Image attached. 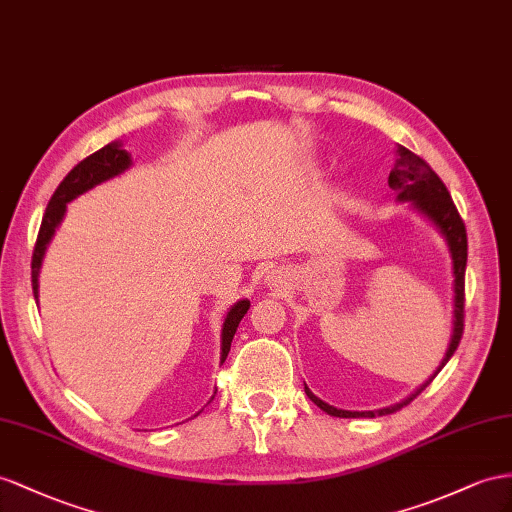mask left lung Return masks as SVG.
I'll list each match as a JSON object with an SVG mask.
<instances>
[{
	"label": "left lung",
	"instance_id": "left-lung-1",
	"mask_svg": "<svg viewBox=\"0 0 512 512\" xmlns=\"http://www.w3.org/2000/svg\"><path fill=\"white\" fill-rule=\"evenodd\" d=\"M389 188L398 192V201H411V205L417 209L419 214H424L430 222H435V227L443 233L445 242L450 246V255H452V270H454V326H452V337H450V346L445 350V357L441 359L439 368L435 370L428 381L419 387L415 393H411L409 398L387 406V409H378V411H344V409H335V406L326 404L318 396H313L311 389L305 385V393L313 404H318L324 413H329L333 417H376V415H389L400 411L402 406L413 402L419 393H422L435 378L445 363L450 361V357L456 352L458 342L463 337V318H465V268H467V231H465V222L458 216V209L452 201V196L445 188V183L439 179V175L432 170L422 157L415 155L406 147H400L396 151V164H393V170L389 173Z\"/></svg>",
	"mask_w": 512,
	"mask_h": 512
}]
</instances>
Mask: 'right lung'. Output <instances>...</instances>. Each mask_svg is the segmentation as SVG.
<instances>
[{"mask_svg":"<svg viewBox=\"0 0 512 512\" xmlns=\"http://www.w3.org/2000/svg\"><path fill=\"white\" fill-rule=\"evenodd\" d=\"M129 166H131V157L121 147V142H110L103 149L95 151L93 155H88L86 160L77 164L71 173L60 181V186L56 188L54 196H51L49 205L45 209L41 231H38L34 255H32V290H34L36 300H38V272H41V266H43L47 244L51 242V238H54V233L64 218V212H67V203L77 199L80 194L88 192L90 188L99 186V183L121 175L123 170H127ZM248 307H251V300L244 298V300H238V303H235L227 311L225 324H222L220 363L227 359L229 350H231V339H233L235 331H238V324L244 318Z\"/></svg>","mask_w":512,"mask_h":512,"instance_id":"1","label":"right lung"}]
</instances>
